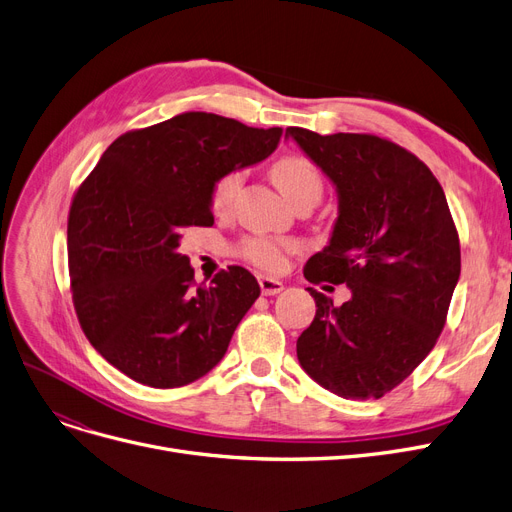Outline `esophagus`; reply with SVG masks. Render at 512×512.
I'll use <instances>...</instances> for the list:
<instances>
[{
  "instance_id": "34e87169",
  "label": "esophagus",
  "mask_w": 512,
  "mask_h": 512,
  "mask_svg": "<svg viewBox=\"0 0 512 512\" xmlns=\"http://www.w3.org/2000/svg\"><path fill=\"white\" fill-rule=\"evenodd\" d=\"M258 283H260V290H262L264 296H275L283 290V281H279L275 277H269V275H260Z\"/></svg>"
}]
</instances>
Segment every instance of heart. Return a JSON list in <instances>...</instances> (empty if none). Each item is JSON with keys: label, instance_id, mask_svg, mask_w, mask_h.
Here are the masks:
<instances>
[{"label": "heart", "instance_id": "b5f03b06", "mask_svg": "<svg viewBox=\"0 0 512 512\" xmlns=\"http://www.w3.org/2000/svg\"><path fill=\"white\" fill-rule=\"evenodd\" d=\"M273 182L279 187V191L288 197L292 203L298 199H321L323 193V178L315 163L302 155L290 153L281 155L271 166ZM243 174L239 170H229L222 174L212 187L210 203L214 212H227L231 203L241 187ZM296 250V243L292 239L281 237H248L239 243V256L250 260L252 264L267 271H279L283 269L285 258L290 252Z\"/></svg>", "mask_w": 512, "mask_h": 512}]
</instances>
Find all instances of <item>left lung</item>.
I'll return each mask as SVG.
<instances>
[{
    "label": "left lung",
    "mask_w": 512,
    "mask_h": 512,
    "mask_svg": "<svg viewBox=\"0 0 512 512\" xmlns=\"http://www.w3.org/2000/svg\"><path fill=\"white\" fill-rule=\"evenodd\" d=\"M330 178L338 218L306 262L311 283H346L334 306L315 288L313 323L296 342L302 370L344 399H380L431 353L460 279V241L445 193L410 151L370 134L288 128Z\"/></svg>",
    "instance_id": "8db88e82"
}]
</instances>
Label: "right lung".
Masks as SVG:
<instances>
[{"mask_svg": "<svg viewBox=\"0 0 512 512\" xmlns=\"http://www.w3.org/2000/svg\"><path fill=\"white\" fill-rule=\"evenodd\" d=\"M281 134L187 111L119 136L79 187L67 229L75 311L94 349L128 378L185 386L227 353L260 285L243 267L195 285L180 241L214 224V182L267 159Z\"/></svg>", "mask_w": 512, "mask_h": 512, "instance_id": "obj_1", "label": "right lung"}]
</instances>
